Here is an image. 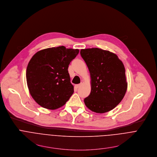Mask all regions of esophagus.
<instances>
[{
  "mask_svg": "<svg viewBox=\"0 0 157 157\" xmlns=\"http://www.w3.org/2000/svg\"><path fill=\"white\" fill-rule=\"evenodd\" d=\"M81 85H82V83H80V84H77V85H75V87L76 89H78Z\"/></svg>",
  "mask_w": 157,
  "mask_h": 157,
  "instance_id": "obj_1",
  "label": "esophagus"
}]
</instances>
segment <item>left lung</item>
<instances>
[{
    "instance_id": "obj_1",
    "label": "left lung",
    "mask_w": 157,
    "mask_h": 157,
    "mask_svg": "<svg viewBox=\"0 0 157 157\" xmlns=\"http://www.w3.org/2000/svg\"><path fill=\"white\" fill-rule=\"evenodd\" d=\"M80 55L91 77V92L84 99L85 105L96 113L113 109L127 89L124 65L117 56L98 48L82 49Z\"/></svg>"
}]
</instances>
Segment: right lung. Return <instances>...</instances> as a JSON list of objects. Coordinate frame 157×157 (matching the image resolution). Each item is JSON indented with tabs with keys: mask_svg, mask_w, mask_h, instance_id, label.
Segmentation results:
<instances>
[{
	"mask_svg": "<svg viewBox=\"0 0 157 157\" xmlns=\"http://www.w3.org/2000/svg\"><path fill=\"white\" fill-rule=\"evenodd\" d=\"M79 50L64 46L39 51L27 67L26 78L30 95L41 107L55 110L65 105L73 94L68 71Z\"/></svg>",
	"mask_w": 157,
	"mask_h": 157,
	"instance_id": "1",
	"label": "right lung"
}]
</instances>
